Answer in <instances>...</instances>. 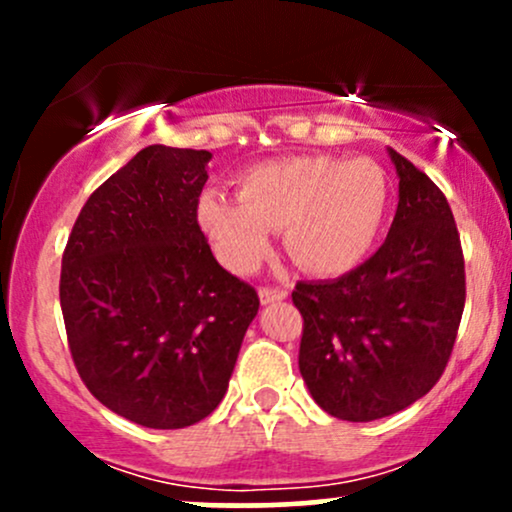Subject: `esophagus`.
<instances>
[{"label":"esophagus","instance_id":"34e87169","mask_svg":"<svg viewBox=\"0 0 512 512\" xmlns=\"http://www.w3.org/2000/svg\"><path fill=\"white\" fill-rule=\"evenodd\" d=\"M286 296H289V289H284V286H260V301L264 305L284 301Z\"/></svg>","mask_w":512,"mask_h":512}]
</instances>
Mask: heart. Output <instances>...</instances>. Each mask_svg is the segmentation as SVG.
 <instances>
[{
  "mask_svg": "<svg viewBox=\"0 0 512 512\" xmlns=\"http://www.w3.org/2000/svg\"><path fill=\"white\" fill-rule=\"evenodd\" d=\"M233 199L207 192L197 219L219 260L252 274L272 252L269 231L305 272L337 276L366 260L385 223L390 185L370 158L286 156L245 170Z\"/></svg>",
  "mask_w": 512,
  "mask_h": 512,
  "instance_id": "b5f03b06",
  "label": "heart"
}]
</instances>
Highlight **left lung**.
Listing matches in <instances>:
<instances>
[{"label":"left lung","mask_w":512,"mask_h":512,"mask_svg":"<svg viewBox=\"0 0 512 512\" xmlns=\"http://www.w3.org/2000/svg\"><path fill=\"white\" fill-rule=\"evenodd\" d=\"M399 204L385 243L334 281H298V368L310 395L342 421L407 409L438 383L460 327L464 255L448 199L390 149Z\"/></svg>","instance_id":"1"}]
</instances>
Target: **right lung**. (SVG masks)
<instances>
[{
    "label": "right lung",
    "instance_id": "right-lung-1",
    "mask_svg": "<svg viewBox=\"0 0 512 512\" xmlns=\"http://www.w3.org/2000/svg\"><path fill=\"white\" fill-rule=\"evenodd\" d=\"M209 151L146 146L86 199L60 305L79 378L115 414L185 428L219 407L260 298L197 221Z\"/></svg>",
    "mask_w": 512,
    "mask_h": 512
}]
</instances>
